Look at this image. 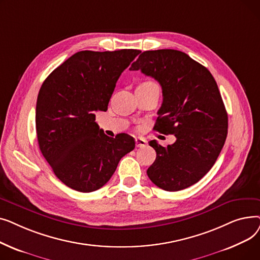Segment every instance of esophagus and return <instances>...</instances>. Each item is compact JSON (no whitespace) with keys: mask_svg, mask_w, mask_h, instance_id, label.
<instances>
[{"mask_svg":"<svg viewBox=\"0 0 260 260\" xmlns=\"http://www.w3.org/2000/svg\"><path fill=\"white\" fill-rule=\"evenodd\" d=\"M135 141H136V146L137 147H144L147 144V141L142 137H137L135 139Z\"/></svg>","mask_w":260,"mask_h":260,"instance_id":"1","label":"esophagus"}]
</instances>
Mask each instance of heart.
<instances>
[{
	"label": "heart",
	"mask_w": 260,
	"mask_h": 260,
	"mask_svg": "<svg viewBox=\"0 0 260 260\" xmlns=\"http://www.w3.org/2000/svg\"><path fill=\"white\" fill-rule=\"evenodd\" d=\"M152 83H154V82H152V81H145V82H143V83H141L140 85H145V84H152Z\"/></svg>",
	"instance_id": "obj_1"
}]
</instances>
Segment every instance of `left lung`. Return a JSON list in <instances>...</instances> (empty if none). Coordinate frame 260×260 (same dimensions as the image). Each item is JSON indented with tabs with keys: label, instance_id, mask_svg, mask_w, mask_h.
<instances>
[{
	"label": "left lung",
	"instance_id": "obj_1",
	"mask_svg": "<svg viewBox=\"0 0 260 260\" xmlns=\"http://www.w3.org/2000/svg\"><path fill=\"white\" fill-rule=\"evenodd\" d=\"M129 71L159 82L163 101L154 129L176 137L166 147L148 142L157 154L146 171L148 178L169 192L195 184L214 166L228 135V114L214 77L175 49L143 51Z\"/></svg>",
	"mask_w": 260,
	"mask_h": 260
}]
</instances>
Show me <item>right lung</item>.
<instances>
[{"label": "right lung", "mask_w": 260, "mask_h": 260, "mask_svg": "<svg viewBox=\"0 0 260 260\" xmlns=\"http://www.w3.org/2000/svg\"><path fill=\"white\" fill-rule=\"evenodd\" d=\"M140 52L79 51L41 86L36 107L39 147L68 187L82 193L99 189L135 148L129 135L108 137L94 120L95 112L107 111L120 75Z\"/></svg>", "instance_id": "add662e5"}]
</instances>
